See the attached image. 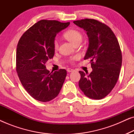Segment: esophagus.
Instances as JSON below:
<instances>
[{
	"mask_svg": "<svg viewBox=\"0 0 134 134\" xmlns=\"http://www.w3.org/2000/svg\"><path fill=\"white\" fill-rule=\"evenodd\" d=\"M74 71V69H71V68H68L67 69V71L68 72H72V71Z\"/></svg>",
	"mask_w": 134,
	"mask_h": 134,
	"instance_id": "1",
	"label": "esophagus"
}]
</instances>
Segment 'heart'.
I'll return each mask as SVG.
<instances>
[{"instance_id":"1","label":"heart","mask_w":134,"mask_h":134,"mask_svg":"<svg viewBox=\"0 0 134 134\" xmlns=\"http://www.w3.org/2000/svg\"><path fill=\"white\" fill-rule=\"evenodd\" d=\"M64 36L66 39L68 40L71 43L76 44L78 43V42L81 41L82 39V35L80 32L76 30V29H70V30H67L65 34H64ZM53 46H54V49L55 50H57L58 48V43L57 40H55L54 41V43H53ZM80 55H76L70 58H69L68 61L70 63H73L75 60H77L79 59Z\"/></svg>"}]
</instances>
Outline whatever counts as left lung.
<instances>
[{"label": "left lung", "instance_id": "obj_1", "mask_svg": "<svg viewBox=\"0 0 134 134\" xmlns=\"http://www.w3.org/2000/svg\"><path fill=\"white\" fill-rule=\"evenodd\" d=\"M83 29L89 38L84 59H91L93 71L90 74L79 71V86L84 94L93 99L107 96L116 85L122 64V54L117 38L105 24L93 19L73 22Z\"/></svg>", "mask_w": 134, "mask_h": 134}]
</instances>
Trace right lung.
<instances>
[{"label": "right lung", "instance_id": "1", "mask_svg": "<svg viewBox=\"0 0 134 134\" xmlns=\"http://www.w3.org/2000/svg\"><path fill=\"white\" fill-rule=\"evenodd\" d=\"M69 24L41 20L25 31L18 43V76L27 92L39 101H50L56 98L63 86L66 71L60 69L50 72L45 63L54 55L53 43L57 34Z\"/></svg>", "mask_w": 134, "mask_h": 134}]
</instances>
